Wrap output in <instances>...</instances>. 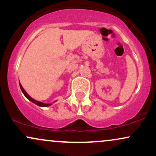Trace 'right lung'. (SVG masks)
Instances as JSON below:
<instances>
[{
	"instance_id": "obj_1",
	"label": "right lung",
	"mask_w": 156,
	"mask_h": 156,
	"mask_svg": "<svg viewBox=\"0 0 156 156\" xmlns=\"http://www.w3.org/2000/svg\"><path fill=\"white\" fill-rule=\"evenodd\" d=\"M20 89H21V90H22V92H23V94H24V95L26 96V98H28V100H29V101H31V102H33L34 103H35L36 105H39V106H42V107H47V106H49V105H51V104H47V103H42V102H39V101H35L34 99H33V98H31V97H30L29 95H28V94H27V92H26V91L24 90V89L23 88L22 85H21L20 83Z\"/></svg>"
}]
</instances>
